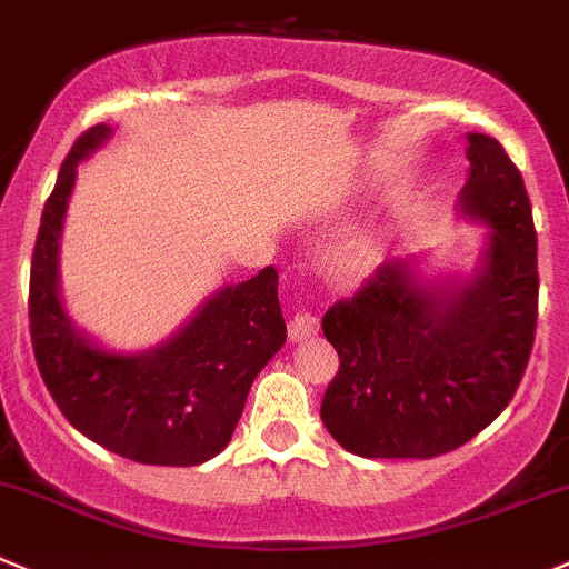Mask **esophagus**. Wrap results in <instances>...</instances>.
<instances>
[{"label":"esophagus","instance_id":"obj_1","mask_svg":"<svg viewBox=\"0 0 569 569\" xmlns=\"http://www.w3.org/2000/svg\"><path fill=\"white\" fill-rule=\"evenodd\" d=\"M317 333H319V319L313 317V313L300 311L291 317V322H289V339L291 341H302V339H308V336H317Z\"/></svg>","mask_w":569,"mask_h":569}]
</instances>
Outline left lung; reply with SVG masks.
<instances>
[{"mask_svg": "<svg viewBox=\"0 0 569 569\" xmlns=\"http://www.w3.org/2000/svg\"><path fill=\"white\" fill-rule=\"evenodd\" d=\"M459 208L489 233L470 280H422L413 258L322 317L339 372L322 397L330 437L363 459H433L470 442L511 402L533 347L537 230L520 169L498 138L467 136Z\"/></svg>", "mask_w": 569, "mask_h": 569, "instance_id": "obj_1", "label": "left lung"}]
</instances>
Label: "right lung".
<instances>
[{"instance_id":"right-lung-1","label":"right lung","mask_w":569,"mask_h":569,"mask_svg":"<svg viewBox=\"0 0 569 569\" xmlns=\"http://www.w3.org/2000/svg\"><path fill=\"white\" fill-rule=\"evenodd\" d=\"M82 132L41 213L30 269V339L38 372L82 437L138 465L194 467L228 448L247 395L283 347L278 269L224 286L163 345L116 352L71 325L60 302L58 252L77 163L108 141Z\"/></svg>"}]
</instances>
